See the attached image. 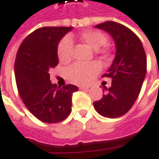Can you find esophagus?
<instances>
[{
  "label": "esophagus",
  "mask_w": 159,
  "mask_h": 159,
  "mask_svg": "<svg viewBox=\"0 0 159 159\" xmlns=\"http://www.w3.org/2000/svg\"><path fill=\"white\" fill-rule=\"evenodd\" d=\"M88 86H80V89H81V90H88Z\"/></svg>",
  "instance_id": "1"
}]
</instances>
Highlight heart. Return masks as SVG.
Returning <instances> with one entry per match:
<instances>
[{
	"mask_svg": "<svg viewBox=\"0 0 159 159\" xmlns=\"http://www.w3.org/2000/svg\"><path fill=\"white\" fill-rule=\"evenodd\" d=\"M80 39L88 47L93 50H98L100 48L106 46L108 42L107 37L103 33L96 30H87L82 32L80 34ZM73 40L66 36L61 40L58 46V57L59 60L66 63L72 59L73 54ZM102 55L108 57L110 52L107 48L99 50ZM101 70V65L98 62H93L90 64L84 63H75L67 71V75L71 81L77 84H86Z\"/></svg>",
	"mask_w": 159,
	"mask_h": 159,
	"instance_id": "1",
	"label": "heart"
}]
</instances>
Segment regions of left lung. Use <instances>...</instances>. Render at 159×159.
Here are the masks:
<instances>
[{
    "mask_svg": "<svg viewBox=\"0 0 159 159\" xmlns=\"http://www.w3.org/2000/svg\"><path fill=\"white\" fill-rule=\"evenodd\" d=\"M95 27L112 37L116 55L111 67L102 76L111 78V87L104 86L107 93L93 102L94 108L106 118H119L132 108L139 95L146 74V55L139 38L125 26L106 21Z\"/></svg>",
    "mask_w": 159,
    "mask_h": 159,
    "instance_id": "obj_1",
    "label": "left lung"
}]
</instances>
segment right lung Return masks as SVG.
I'll return each instance as SVG.
<instances>
[{"label":"right lung","mask_w":159,"mask_h":159,"mask_svg":"<svg viewBox=\"0 0 159 159\" xmlns=\"http://www.w3.org/2000/svg\"><path fill=\"white\" fill-rule=\"evenodd\" d=\"M72 27H44L27 36L20 46L15 75L20 97L28 111L45 123H58L72 111L73 93L78 87L68 84L57 87L49 70L59 64L58 44Z\"/></svg>","instance_id":"add662e5"}]
</instances>
